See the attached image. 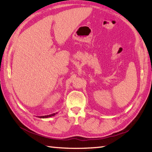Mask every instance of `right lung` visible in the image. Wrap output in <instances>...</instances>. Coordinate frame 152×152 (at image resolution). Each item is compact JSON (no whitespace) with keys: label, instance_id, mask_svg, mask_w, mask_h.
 Masks as SVG:
<instances>
[{"label":"right lung","instance_id":"obj_1","mask_svg":"<svg viewBox=\"0 0 152 152\" xmlns=\"http://www.w3.org/2000/svg\"><path fill=\"white\" fill-rule=\"evenodd\" d=\"M57 114V112L56 113H54V114H50V115H44V116H38V118H50V117H51V116H53L56 114Z\"/></svg>","mask_w":152,"mask_h":152}]
</instances>
